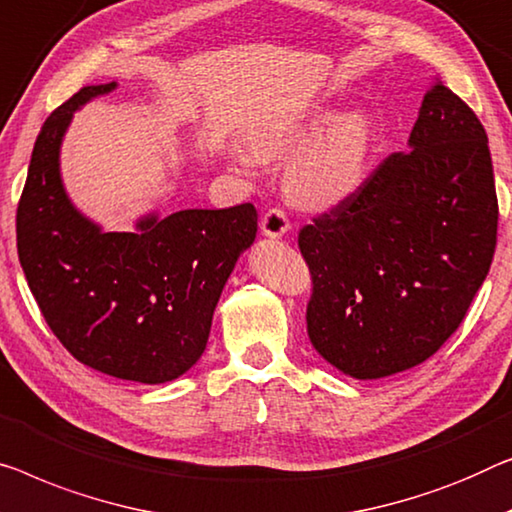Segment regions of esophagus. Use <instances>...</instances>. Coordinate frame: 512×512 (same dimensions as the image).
<instances>
[{
	"label": "esophagus",
	"instance_id": "34e87169",
	"mask_svg": "<svg viewBox=\"0 0 512 512\" xmlns=\"http://www.w3.org/2000/svg\"><path fill=\"white\" fill-rule=\"evenodd\" d=\"M259 227H262V232L266 236H271V239L287 234L289 232L287 213L282 211V209H278V207H271L269 211H264L262 220H259Z\"/></svg>",
	"mask_w": 512,
	"mask_h": 512
}]
</instances>
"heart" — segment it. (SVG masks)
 Listing matches in <instances>:
<instances>
[{
    "label": "heart",
    "instance_id": "b5f03b06",
    "mask_svg": "<svg viewBox=\"0 0 512 512\" xmlns=\"http://www.w3.org/2000/svg\"><path fill=\"white\" fill-rule=\"evenodd\" d=\"M331 118L333 112H310L292 124L257 135L253 144L257 158L276 160L304 142L287 160L285 186L294 200L308 207H331L347 200L368 170V121L356 112L342 114L333 122Z\"/></svg>",
    "mask_w": 512,
    "mask_h": 512
}]
</instances>
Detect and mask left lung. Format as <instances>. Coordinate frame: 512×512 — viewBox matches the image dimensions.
Listing matches in <instances>:
<instances>
[{"mask_svg": "<svg viewBox=\"0 0 512 512\" xmlns=\"http://www.w3.org/2000/svg\"><path fill=\"white\" fill-rule=\"evenodd\" d=\"M354 195L299 232L312 347L356 379L430 358L457 331L490 271L499 202L487 133L444 85Z\"/></svg>", "mask_w": 512, "mask_h": 512, "instance_id": "left-lung-1", "label": "left lung"}]
</instances>
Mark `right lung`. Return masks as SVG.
Here are the masks:
<instances>
[{"instance_id": "1", "label": "right lung", "mask_w": 512, "mask_h": 512, "mask_svg": "<svg viewBox=\"0 0 512 512\" xmlns=\"http://www.w3.org/2000/svg\"><path fill=\"white\" fill-rule=\"evenodd\" d=\"M114 87H82L45 119L15 213L18 257L68 354L110 377L163 384L207 349L220 292L255 241L257 209L147 216L137 232H101L80 216L61 186L59 144L73 112Z\"/></svg>"}]
</instances>
